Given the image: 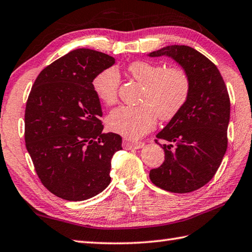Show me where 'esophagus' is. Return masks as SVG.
Returning a JSON list of instances; mask_svg holds the SVG:
<instances>
[{
	"label": "esophagus",
	"mask_w": 252,
	"mask_h": 252,
	"mask_svg": "<svg viewBox=\"0 0 252 252\" xmlns=\"http://www.w3.org/2000/svg\"><path fill=\"white\" fill-rule=\"evenodd\" d=\"M123 147H125L126 150H137V149H141L143 147V143L142 142H130L127 140H123Z\"/></svg>",
	"instance_id": "obj_1"
}]
</instances>
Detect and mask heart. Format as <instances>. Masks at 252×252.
Listing matches in <instances>:
<instances>
[{
    "mask_svg": "<svg viewBox=\"0 0 252 252\" xmlns=\"http://www.w3.org/2000/svg\"><path fill=\"white\" fill-rule=\"evenodd\" d=\"M129 75L144 85L141 102L137 107L121 106L107 117V126L112 132L137 139L151 131L157 118L171 120L188 101L191 78L180 66L166 67L159 63L135 61L126 68ZM120 76L115 67L102 70L94 77L93 91L98 99L107 106L118 100Z\"/></svg>",
    "mask_w": 252,
    "mask_h": 252,
    "instance_id": "b5f03b06",
    "label": "heart"
}]
</instances>
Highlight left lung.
Here are the masks:
<instances>
[{
    "instance_id": "8db88e82",
    "label": "left lung",
    "mask_w": 252,
    "mask_h": 252,
    "mask_svg": "<svg viewBox=\"0 0 252 252\" xmlns=\"http://www.w3.org/2000/svg\"><path fill=\"white\" fill-rule=\"evenodd\" d=\"M168 56L188 72L191 91L181 111L156 135L165 160L150 171L153 184L174 193L200 189L213 178L227 150L230 100L219 68L188 46H167L150 57Z\"/></svg>"
}]
</instances>
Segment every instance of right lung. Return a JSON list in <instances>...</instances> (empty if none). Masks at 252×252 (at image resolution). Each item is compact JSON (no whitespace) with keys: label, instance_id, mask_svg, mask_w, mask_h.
I'll use <instances>...</instances> for the list:
<instances>
[{"label":"right lung","instance_id":"add662e5","mask_svg":"<svg viewBox=\"0 0 252 252\" xmlns=\"http://www.w3.org/2000/svg\"><path fill=\"white\" fill-rule=\"evenodd\" d=\"M106 53L76 49L39 74L25 110V143L41 184L63 200L84 201L110 184L111 158L122 137L102 132L92 82L110 67Z\"/></svg>","mask_w":252,"mask_h":252}]
</instances>
